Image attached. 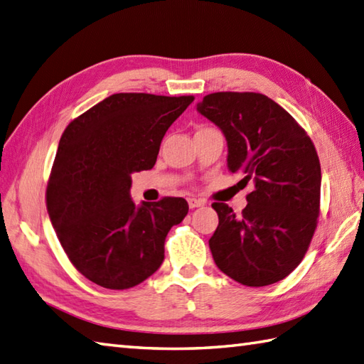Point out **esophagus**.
I'll list each match as a JSON object with an SVG mask.
<instances>
[{
	"instance_id": "esophagus-1",
	"label": "esophagus",
	"mask_w": 364,
	"mask_h": 364,
	"mask_svg": "<svg viewBox=\"0 0 364 364\" xmlns=\"http://www.w3.org/2000/svg\"><path fill=\"white\" fill-rule=\"evenodd\" d=\"M188 203H189V208H192V210H194V208H200V206L205 205L203 200H198V198H194V197L188 198Z\"/></svg>"
}]
</instances>
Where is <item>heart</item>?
<instances>
[{
	"instance_id": "obj_1",
	"label": "heart",
	"mask_w": 364,
	"mask_h": 364,
	"mask_svg": "<svg viewBox=\"0 0 364 364\" xmlns=\"http://www.w3.org/2000/svg\"><path fill=\"white\" fill-rule=\"evenodd\" d=\"M200 129H208V127H203V128H200ZM200 129H198V131H200Z\"/></svg>"
}]
</instances>
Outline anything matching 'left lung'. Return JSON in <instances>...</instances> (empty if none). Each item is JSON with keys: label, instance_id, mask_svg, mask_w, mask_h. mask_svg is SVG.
<instances>
[{"label": "left lung", "instance_id": "1", "mask_svg": "<svg viewBox=\"0 0 364 364\" xmlns=\"http://www.w3.org/2000/svg\"><path fill=\"white\" fill-rule=\"evenodd\" d=\"M197 109L225 134L230 172L255 189L236 215L215 202L210 239L215 264L245 286L283 280L304 259L321 213V162L310 136L289 112L257 92H215Z\"/></svg>", "mask_w": 364, "mask_h": 364}]
</instances>
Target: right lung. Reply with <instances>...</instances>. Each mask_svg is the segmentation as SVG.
<instances>
[{
    "label": "right lung",
    "instance_id": "add662e5",
    "mask_svg": "<svg viewBox=\"0 0 364 364\" xmlns=\"http://www.w3.org/2000/svg\"><path fill=\"white\" fill-rule=\"evenodd\" d=\"M192 102V95L114 94L68 123L45 198L60 245L87 280L128 289L164 261L166 236L189 205L164 197L136 208L131 173L153 168L166 131Z\"/></svg>",
    "mask_w": 364,
    "mask_h": 364
}]
</instances>
